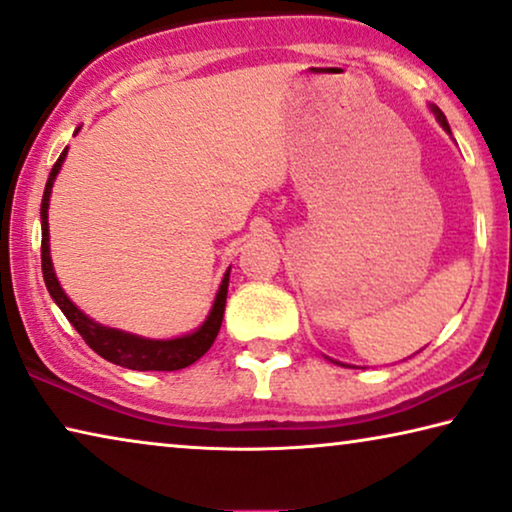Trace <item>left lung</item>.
Here are the masks:
<instances>
[{
	"instance_id": "1",
	"label": "left lung",
	"mask_w": 512,
	"mask_h": 512,
	"mask_svg": "<svg viewBox=\"0 0 512 512\" xmlns=\"http://www.w3.org/2000/svg\"><path fill=\"white\" fill-rule=\"evenodd\" d=\"M431 111H434V115H436V120H438V122H441V127L445 129V132H448V134H452V132H450V125H448V120H445V115H443V111H441V109H436V106H431Z\"/></svg>"
}]
</instances>
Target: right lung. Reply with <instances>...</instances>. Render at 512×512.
I'll return each mask as SVG.
<instances>
[{
  "label": "right lung",
  "mask_w": 512,
  "mask_h": 512,
  "mask_svg": "<svg viewBox=\"0 0 512 512\" xmlns=\"http://www.w3.org/2000/svg\"><path fill=\"white\" fill-rule=\"evenodd\" d=\"M64 157H67V148L62 150V155L57 157L53 169H50L46 190H43V199H41V271H43V280H46L50 297H53L55 304L60 306L64 318H67L78 334L83 336V341L88 343L99 357L109 359L113 364L125 366V369H132V371H178L194 364L199 357L206 355L220 331L222 315H225V304H227L229 271L225 273V278H222L220 290L215 294L213 308L211 313H208V318L204 320V325H201L197 331H192V334L167 338V341H155V338L127 334V331L104 327L99 325V322L90 320L88 315H85L81 308H78L74 301L64 294V290L60 287V280H57L53 271V259H50L48 204H50V190H53L55 176L60 174Z\"/></svg>",
  "instance_id": "1"
}]
</instances>
